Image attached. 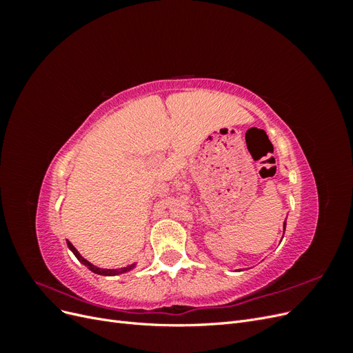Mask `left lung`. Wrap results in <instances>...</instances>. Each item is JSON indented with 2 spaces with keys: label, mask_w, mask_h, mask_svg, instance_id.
Masks as SVG:
<instances>
[{
  "label": "left lung",
  "mask_w": 353,
  "mask_h": 353,
  "mask_svg": "<svg viewBox=\"0 0 353 353\" xmlns=\"http://www.w3.org/2000/svg\"><path fill=\"white\" fill-rule=\"evenodd\" d=\"M284 230H285V222H284Z\"/></svg>",
  "instance_id": "8db88e82"
}]
</instances>
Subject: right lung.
<instances>
[{"mask_svg": "<svg viewBox=\"0 0 353 353\" xmlns=\"http://www.w3.org/2000/svg\"><path fill=\"white\" fill-rule=\"evenodd\" d=\"M68 245H69V249L73 252V254L77 256L78 261H79L81 263H83L85 266H87V268H88L90 271H92V272H95V274H100V275H119V274H123V272H126V271H131V270L134 268V266H135V263H132V265H128V266H123V268H117V270H103V268H97V266L90 263L85 258H82L81 253L73 248L72 243L68 241Z\"/></svg>", "mask_w": 353, "mask_h": 353, "instance_id": "obj_1", "label": "right lung"}]
</instances>
